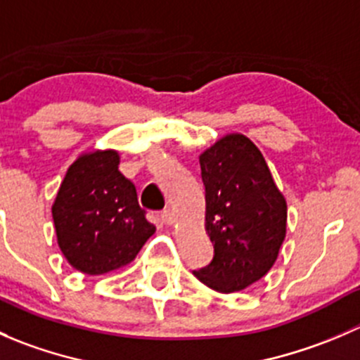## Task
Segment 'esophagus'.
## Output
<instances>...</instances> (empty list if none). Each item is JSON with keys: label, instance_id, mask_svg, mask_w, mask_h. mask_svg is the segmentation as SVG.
Returning <instances> with one entry per match:
<instances>
[{"label": "esophagus", "instance_id": "obj_1", "mask_svg": "<svg viewBox=\"0 0 360 360\" xmlns=\"http://www.w3.org/2000/svg\"><path fill=\"white\" fill-rule=\"evenodd\" d=\"M160 219L163 224H172L174 223V212L170 209H165L160 212Z\"/></svg>", "mask_w": 360, "mask_h": 360}]
</instances>
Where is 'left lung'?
<instances>
[{
  "instance_id": "obj_1",
  "label": "left lung",
  "mask_w": 360,
  "mask_h": 360,
  "mask_svg": "<svg viewBox=\"0 0 360 360\" xmlns=\"http://www.w3.org/2000/svg\"><path fill=\"white\" fill-rule=\"evenodd\" d=\"M200 170L214 257L193 275L217 292L242 291L277 261L288 203L261 151L242 134H228L203 151Z\"/></svg>"
}]
</instances>
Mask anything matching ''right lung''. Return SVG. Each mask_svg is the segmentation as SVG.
Wrapping results in <instances>:
<instances>
[{"instance_id":"1","label":"right lung","mask_w":360,"mask_h":360,"mask_svg":"<svg viewBox=\"0 0 360 360\" xmlns=\"http://www.w3.org/2000/svg\"><path fill=\"white\" fill-rule=\"evenodd\" d=\"M112 150L85 153L68 169L52 205L59 248L72 268L103 275L129 264L155 233L136 186Z\"/></svg>"}]
</instances>
